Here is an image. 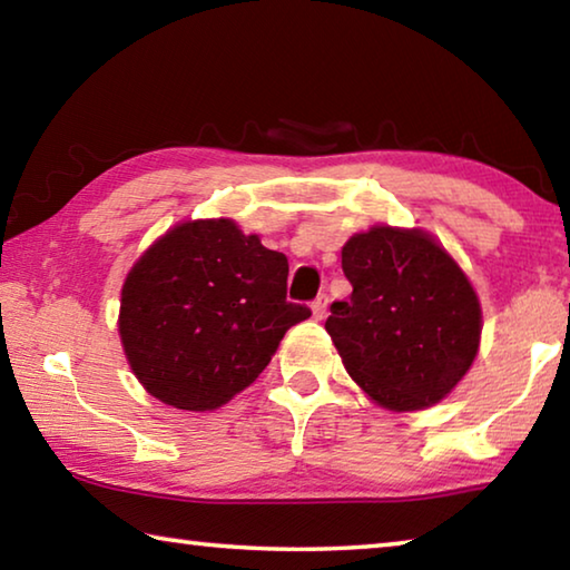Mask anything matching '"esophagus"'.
Returning a JSON list of instances; mask_svg holds the SVG:
<instances>
[{"label":"esophagus","mask_w":570,"mask_h":570,"mask_svg":"<svg viewBox=\"0 0 570 570\" xmlns=\"http://www.w3.org/2000/svg\"><path fill=\"white\" fill-rule=\"evenodd\" d=\"M326 304H330V296H326V294H320V296H316L314 298V302H312V314H314V320H324V316H326Z\"/></svg>","instance_id":"34e87169"}]
</instances>
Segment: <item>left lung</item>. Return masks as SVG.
<instances>
[{"mask_svg":"<svg viewBox=\"0 0 570 570\" xmlns=\"http://www.w3.org/2000/svg\"><path fill=\"white\" fill-rule=\"evenodd\" d=\"M342 268L352 296L332 304L324 326L350 377L397 412L450 394L482 330L478 294L455 258L420 228L374 226L346 240Z\"/></svg>","mask_w":570,"mask_h":570,"instance_id":"obj_1","label":"left lung"}]
</instances>
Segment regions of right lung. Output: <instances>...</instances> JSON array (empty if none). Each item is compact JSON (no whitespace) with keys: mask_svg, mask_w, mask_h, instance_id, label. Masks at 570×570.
I'll return each mask as SVG.
<instances>
[{"mask_svg":"<svg viewBox=\"0 0 570 570\" xmlns=\"http://www.w3.org/2000/svg\"><path fill=\"white\" fill-rule=\"evenodd\" d=\"M288 262L234 220H186L130 268L120 340L153 397L188 412L218 410L272 362L308 306L286 302Z\"/></svg>","mask_w":570,"mask_h":570,"instance_id":"right-lung-1","label":"right lung"}]
</instances>
